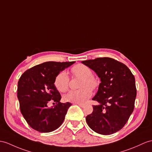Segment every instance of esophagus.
I'll return each mask as SVG.
<instances>
[{
    "mask_svg": "<svg viewBox=\"0 0 152 152\" xmlns=\"http://www.w3.org/2000/svg\"><path fill=\"white\" fill-rule=\"evenodd\" d=\"M75 104L79 105L80 107H81V108H83V107L84 106V104H80V103H75Z\"/></svg>",
    "mask_w": 152,
    "mask_h": 152,
    "instance_id": "esophagus-1",
    "label": "esophagus"
}]
</instances>
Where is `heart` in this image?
Here are the masks:
<instances>
[{
	"label": "heart",
	"instance_id": "obj_1",
	"mask_svg": "<svg viewBox=\"0 0 152 152\" xmlns=\"http://www.w3.org/2000/svg\"><path fill=\"white\" fill-rule=\"evenodd\" d=\"M71 72L74 77L82 78L80 84V90L70 91L64 96V100L67 102L83 104L92 95V90H95L99 86V80L93 76V71L88 66L83 64H76L71 68ZM55 86L61 92L68 90L69 86V77L66 72H59L55 77Z\"/></svg>",
	"mask_w": 152,
	"mask_h": 152
}]
</instances>
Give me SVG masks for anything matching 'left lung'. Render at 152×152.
I'll return each instance as SVG.
<instances>
[{"label":"left lung","instance_id":"8db88e82","mask_svg":"<svg viewBox=\"0 0 152 152\" xmlns=\"http://www.w3.org/2000/svg\"><path fill=\"white\" fill-rule=\"evenodd\" d=\"M101 79L99 90L92 99L99 104L86 117L92 130L101 135L119 131L134 111L137 95L135 80L129 69L122 62L110 57L82 61Z\"/></svg>","mask_w":152,"mask_h":152}]
</instances>
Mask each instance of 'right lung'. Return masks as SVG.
Segmentation results:
<instances>
[{"instance_id": "add662e5", "label": "right lung", "mask_w": 152, "mask_h": 152, "mask_svg": "<svg viewBox=\"0 0 152 152\" xmlns=\"http://www.w3.org/2000/svg\"><path fill=\"white\" fill-rule=\"evenodd\" d=\"M75 62H46L26 70L18 82L17 97L20 112L29 126L42 133L57 129L63 123L70 102L61 103L55 88V77ZM50 101L56 103L48 108Z\"/></svg>"}]
</instances>
